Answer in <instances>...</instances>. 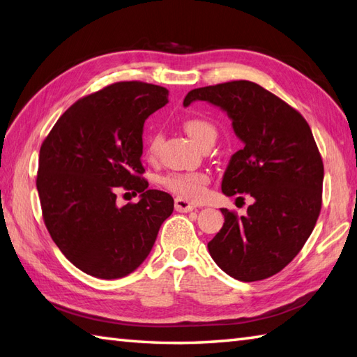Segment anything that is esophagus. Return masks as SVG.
I'll return each mask as SVG.
<instances>
[{
    "instance_id": "obj_1",
    "label": "esophagus",
    "mask_w": 357,
    "mask_h": 357,
    "mask_svg": "<svg viewBox=\"0 0 357 357\" xmlns=\"http://www.w3.org/2000/svg\"><path fill=\"white\" fill-rule=\"evenodd\" d=\"M174 208H176V211H181V213H187V211L195 210L196 206L184 198H176L174 199Z\"/></svg>"
}]
</instances>
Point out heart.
Here are the masks:
<instances>
[{
  "instance_id": "b5f03b06",
  "label": "heart",
  "mask_w": 357,
  "mask_h": 357,
  "mask_svg": "<svg viewBox=\"0 0 357 357\" xmlns=\"http://www.w3.org/2000/svg\"><path fill=\"white\" fill-rule=\"evenodd\" d=\"M184 130L190 138L199 144L207 138V136H216L215 127L208 121L199 118H190L184 123ZM162 141V136L156 133L151 136L147 142V155L153 156L159 144ZM161 184L170 190L172 193L178 195L179 198L190 199V201H201L207 193L208 176L202 172H187V173H170L165 174L161 179Z\"/></svg>"
}]
</instances>
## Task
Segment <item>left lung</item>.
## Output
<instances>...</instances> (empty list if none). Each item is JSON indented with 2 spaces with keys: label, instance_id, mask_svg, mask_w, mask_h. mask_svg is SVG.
I'll use <instances>...</instances> for the list:
<instances>
[{
  "label": "left lung",
  "instance_id": "obj_1",
  "mask_svg": "<svg viewBox=\"0 0 357 357\" xmlns=\"http://www.w3.org/2000/svg\"><path fill=\"white\" fill-rule=\"evenodd\" d=\"M195 101L224 110L244 144L227 165L222 193L255 199L241 218L221 208L225 221L208 242L210 256L244 282L276 275L301 252L319 218L324 164L312 128L298 110L252 81L195 89L184 107Z\"/></svg>",
  "mask_w": 357,
  "mask_h": 357
}]
</instances>
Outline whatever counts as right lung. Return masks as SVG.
<instances>
[{
  "label": "right lung",
  "instance_id": "right-lung-1",
  "mask_svg": "<svg viewBox=\"0 0 357 357\" xmlns=\"http://www.w3.org/2000/svg\"><path fill=\"white\" fill-rule=\"evenodd\" d=\"M169 102V90L124 81L67 109L40 150L36 188L44 224L75 267L100 279L130 275L151 252L173 198L149 190L142 132ZM119 188L140 193L138 204L116 206Z\"/></svg>",
  "mask_w": 357,
  "mask_h": 357
}]
</instances>
